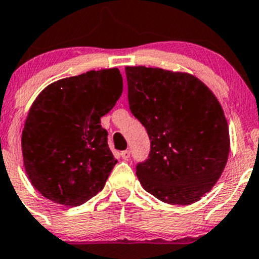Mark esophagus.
<instances>
[{
	"instance_id": "esophagus-1",
	"label": "esophagus",
	"mask_w": 259,
	"mask_h": 259,
	"mask_svg": "<svg viewBox=\"0 0 259 259\" xmlns=\"http://www.w3.org/2000/svg\"><path fill=\"white\" fill-rule=\"evenodd\" d=\"M121 157H123V160H127V158L130 157V151L129 150H125V151H121Z\"/></svg>"
}]
</instances>
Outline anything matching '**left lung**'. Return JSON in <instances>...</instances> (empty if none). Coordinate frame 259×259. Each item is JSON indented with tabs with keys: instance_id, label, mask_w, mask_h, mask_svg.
<instances>
[{
	"instance_id": "left-lung-1",
	"label": "left lung",
	"mask_w": 259,
	"mask_h": 259,
	"mask_svg": "<svg viewBox=\"0 0 259 259\" xmlns=\"http://www.w3.org/2000/svg\"><path fill=\"white\" fill-rule=\"evenodd\" d=\"M130 110L149 134V158L136 166L143 188L172 205L211 190L226 166L229 126L214 93L187 72L126 66Z\"/></svg>"
}]
</instances>
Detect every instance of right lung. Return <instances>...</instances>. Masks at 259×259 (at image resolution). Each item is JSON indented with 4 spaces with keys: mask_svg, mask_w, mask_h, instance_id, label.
Masks as SVG:
<instances>
[{
    "mask_svg": "<svg viewBox=\"0 0 259 259\" xmlns=\"http://www.w3.org/2000/svg\"><path fill=\"white\" fill-rule=\"evenodd\" d=\"M123 92L116 67L53 82L33 102L22 133L25 172L42 197L78 206L95 197L118 161L101 118Z\"/></svg>",
    "mask_w": 259,
    "mask_h": 259,
    "instance_id": "obj_1",
    "label": "right lung"
}]
</instances>
